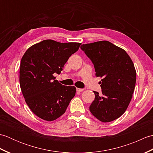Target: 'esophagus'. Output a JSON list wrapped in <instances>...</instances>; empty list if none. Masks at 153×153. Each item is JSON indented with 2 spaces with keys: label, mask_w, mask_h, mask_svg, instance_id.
<instances>
[{
  "label": "esophagus",
  "mask_w": 153,
  "mask_h": 153,
  "mask_svg": "<svg viewBox=\"0 0 153 153\" xmlns=\"http://www.w3.org/2000/svg\"><path fill=\"white\" fill-rule=\"evenodd\" d=\"M76 90H77V91H78V92H82V91H84V89L77 88V89H76Z\"/></svg>",
  "instance_id": "34e87169"
}]
</instances>
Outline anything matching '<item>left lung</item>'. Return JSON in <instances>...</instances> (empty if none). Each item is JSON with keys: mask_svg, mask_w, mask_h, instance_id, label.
Segmentation results:
<instances>
[{"mask_svg": "<svg viewBox=\"0 0 153 153\" xmlns=\"http://www.w3.org/2000/svg\"><path fill=\"white\" fill-rule=\"evenodd\" d=\"M82 49L102 77V93L93 91L95 100L89 106L92 114L102 122L113 121L125 112L134 92L136 71L126 52L107 41L82 45Z\"/></svg>", "mask_w": 153, "mask_h": 153, "instance_id": "obj_1", "label": "left lung"}]
</instances>
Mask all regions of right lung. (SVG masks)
Listing matches in <instances>:
<instances>
[{
    "instance_id": "right-lung-1",
    "label": "right lung",
    "mask_w": 153,
    "mask_h": 153,
    "mask_svg": "<svg viewBox=\"0 0 153 153\" xmlns=\"http://www.w3.org/2000/svg\"><path fill=\"white\" fill-rule=\"evenodd\" d=\"M82 43L44 40L32 45L23 56L19 83L25 102L39 118L53 121L66 112L76 95L74 86H65L53 74H60Z\"/></svg>"
}]
</instances>
